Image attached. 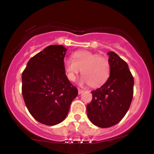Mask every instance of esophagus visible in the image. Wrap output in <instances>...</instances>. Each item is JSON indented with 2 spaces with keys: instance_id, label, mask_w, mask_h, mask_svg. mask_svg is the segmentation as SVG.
I'll return each mask as SVG.
<instances>
[{
  "instance_id": "obj_1",
  "label": "esophagus",
  "mask_w": 154,
  "mask_h": 154,
  "mask_svg": "<svg viewBox=\"0 0 154 154\" xmlns=\"http://www.w3.org/2000/svg\"><path fill=\"white\" fill-rule=\"evenodd\" d=\"M83 92H84V90H82V89H78V93L79 94H81V93H83Z\"/></svg>"
}]
</instances>
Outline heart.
I'll use <instances>...</instances> for the list:
<instances>
[{
    "label": "heart",
    "instance_id": "1",
    "mask_svg": "<svg viewBox=\"0 0 154 154\" xmlns=\"http://www.w3.org/2000/svg\"><path fill=\"white\" fill-rule=\"evenodd\" d=\"M63 66L70 81L75 80L81 70L83 75L80 79L81 84H89L93 88L99 87L106 82L111 71L108 59L86 50L74 53L72 59L64 60Z\"/></svg>",
    "mask_w": 154,
    "mask_h": 154
}]
</instances>
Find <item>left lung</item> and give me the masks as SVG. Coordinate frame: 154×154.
I'll use <instances>...</instances> for the list:
<instances>
[{"label": "left lung", "mask_w": 154, "mask_h": 154, "mask_svg": "<svg viewBox=\"0 0 154 154\" xmlns=\"http://www.w3.org/2000/svg\"><path fill=\"white\" fill-rule=\"evenodd\" d=\"M110 76L100 88L91 91L93 99L87 105V114L93 125L102 128L119 123L128 112L133 97L134 79L128 63L110 51Z\"/></svg>", "instance_id": "8db88e82"}]
</instances>
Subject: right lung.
Here are the masks:
<instances>
[{"instance_id": "right-lung-1", "label": "right lung", "mask_w": 154, "mask_h": 154, "mask_svg": "<svg viewBox=\"0 0 154 154\" xmlns=\"http://www.w3.org/2000/svg\"><path fill=\"white\" fill-rule=\"evenodd\" d=\"M66 51L61 45L48 46L29 59L22 72L26 106L34 119L45 125L61 122L78 94L64 70Z\"/></svg>"}]
</instances>
